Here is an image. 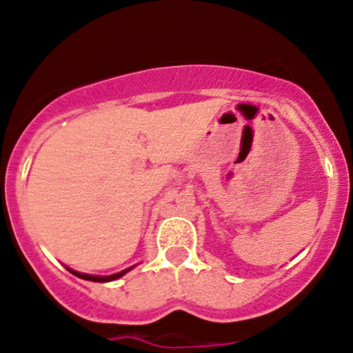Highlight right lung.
Returning <instances> with one entry per match:
<instances>
[{"instance_id":"obj_1","label":"right lung","mask_w":353,"mask_h":353,"mask_svg":"<svg viewBox=\"0 0 353 353\" xmlns=\"http://www.w3.org/2000/svg\"><path fill=\"white\" fill-rule=\"evenodd\" d=\"M132 268H129V269H125V271H122V272H117V274H112V276H90V274H81V272H75V271H72V269H68V271L72 272V274H75L77 276V278H82V279H85V281H94V283H108V281H114V279H117V278H121V276H124L125 272H129L131 271Z\"/></svg>"}]
</instances>
